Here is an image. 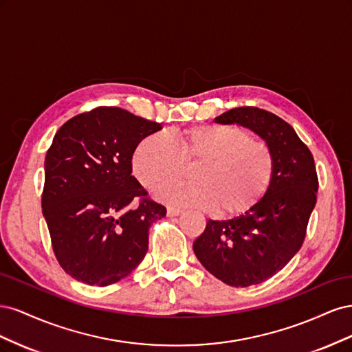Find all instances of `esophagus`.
Here are the masks:
<instances>
[{
    "label": "esophagus",
    "mask_w": 352,
    "mask_h": 352,
    "mask_svg": "<svg viewBox=\"0 0 352 352\" xmlns=\"http://www.w3.org/2000/svg\"><path fill=\"white\" fill-rule=\"evenodd\" d=\"M180 214H182V210L175 208V207H168L167 208V216L168 217H176V216H180Z\"/></svg>",
    "instance_id": "obj_1"
}]
</instances>
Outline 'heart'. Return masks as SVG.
Listing matches in <instances>:
<instances>
[{
  "label": "heart",
  "mask_w": 352,
  "mask_h": 352,
  "mask_svg": "<svg viewBox=\"0 0 352 352\" xmlns=\"http://www.w3.org/2000/svg\"><path fill=\"white\" fill-rule=\"evenodd\" d=\"M185 167H194L192 184L162 188L155 197L172 206L214 208L220 217H233L250 211L267 192L273 157L248 131L221 124L190 127L175 144L153 133L132 154L133 175L146 189L175 182Z\"/></svg>",
  "instance_id": "1"
}]
</instances>
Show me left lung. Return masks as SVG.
<instances>
[{
    "label": "left lung",
    "instance_id": "left-lung-1",
    "mask_svg": "<svg viewBox=\"0 0 352 352\" xmlns=\"http://www.w3.org/2000/svg\"><path fill=\"white\" fill-rule=\"evenodd\" d=\"M214 122L248 127L265 141L273 157L272 182L257 204L230 220H208L194 242L197 258L212 276L247 287L270 279L300 251L318 179L311 151L276 114L238 107Z\"/></svg>",
    "mask_w": 352,
    "mask_h": 352
}]
</instances>
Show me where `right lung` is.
Here are the masks:
<instances>
[{"label":"right lung","instance_id":"add662e5","mask_svg":"<svg viewBox=\"0 0 352 352\" xmlns=\"http://www.w3.org/2000/svg\"><path fill=\"white\" fill-rule=\"evenodd\" d=\"M162 124L117 107L74 116L45 157L42 214L67 274L92 286L119 282L148 251V230L166 207L132 176V154Z\"/></svg>","mask_w":352,"mask_h":352}]
</instances>
